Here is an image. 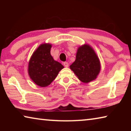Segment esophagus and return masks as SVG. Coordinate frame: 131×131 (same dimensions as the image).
<instances>
[{"label":"esophagus","mask_w":131,"mask_h":131,"mask_svg":"<svg viewBox=\"0 0 131 131\" xmlns=\"http://www.w3.org/2000/svg\"><path fill=\"white\" fill-rule=\"evenodd\" d=\"M63 65H64V66H65V67L68 68L69 66V63L67 62H65L63 63Z\"/></svg>","instance_id":"34e87169"}]
</instances>
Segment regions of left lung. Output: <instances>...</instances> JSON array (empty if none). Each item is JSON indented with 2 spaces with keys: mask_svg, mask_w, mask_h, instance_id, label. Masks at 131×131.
I'll list each match as a JSON object with an SVG mask.
<instances>
[{
  "mask_svg": "<svg viewBox=\"0 0 131 131\" xmlns=\"http://www.w3.org/2000/svg\"><path fill=\"white\" fill-rule=\"evenodd\" d=\"M70 68L80 80L88 83L96 78L100 72L101 65L94 51L90 46L85 44L78 48L76 60Z\"/></svg>",
  "mask_w": 131,
  "mask_h": 131,
  "instance_id": "1",
  "label": "left lung"
}]
</instances>
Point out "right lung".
I'll use <instances>...</instances> for the list:
<instances>
[{"mask_svg":"<svg viewBox=\"0 0 131 131\" xmlns=\"http://www.w3.org/2000/svg\"><path fill=\"white\" fill-rule=\"evenodd\" d=\"M51 45L41 44L34 52L29 62L28 73L37 85L45 87L52 83L63 66L54 60L50 54Z\"/></svg>","mask_w":131,"mask_h":131,"instance_id":"1","label":"right lung"}]
</instances>
